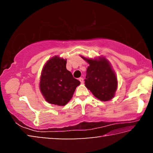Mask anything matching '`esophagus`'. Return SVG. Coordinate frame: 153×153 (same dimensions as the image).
I'll list each match as a JSON object with an SVG mask.
<instances>
[{
    "label": "esophagus",
    "instance_id": "esophagus-1",
    "mask_svg": "<svg viewBox=\"0 0 153 153\" xmlns=\"http://www.w3.org/2000/svg\"><path fill=\"white\" fill-rule=\"evenodd\" d=\"M79 82H81V84H83V83H84V79H83L82 77H79Z\"/></svg>",
    "mask_w": 153,
    "mask_h": 153
}]
</instances>
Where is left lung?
<instances>
[{
  "label": "left lung",
  "mask_w": 153,
  "mask_h": 153,
  "mask_svg": "<svg viewBox=\"0 0 153 153\" xmlns=\"http://www.w3.org/2000/svg\"><path fill=\"white\" fill-rule=\"evenodd\" d=\"M81 57L89 64L86 71L85 86L96 98L108 101L115 97L117 88V78L112 66L104 56L95 59Z\"/></svg>",
  "instance_id": "1"
}]
</instances>
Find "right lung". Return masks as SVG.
Wrapping results in <instances>:
<instances>
[{
  "mask_svg": "<svg viewBox=\"0 0 153 153\" xmlns=\"http://www.w3.org/2000/svg\"><path fill=\"white\" fill-rule=\"evenodd\" d=\"M67 59L51 57L44 65L40 78V90L50 104L65 106L71 99L79 80L66 68Z\"/></svg>",
  "mask_w": 153,
  "mask_h": 153,
  "instance_id": "obj_1",
  "label": "right lung"
}]
</instances>
